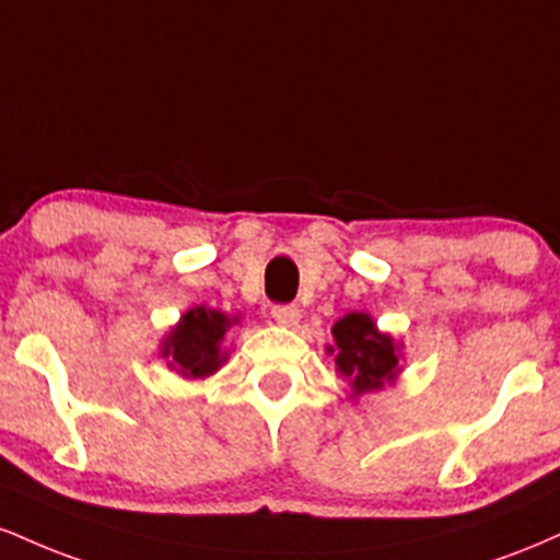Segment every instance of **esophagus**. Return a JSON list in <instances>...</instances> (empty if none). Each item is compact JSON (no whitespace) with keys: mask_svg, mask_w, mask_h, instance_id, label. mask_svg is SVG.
I'll return each instance as SVG.
<instances>
[{"mask_svg":"<svg viewBox=\"0 0 560 560\" xmlns=\"http://www.w3.org/2000/svg\"><path fill=\"white\" fill-rule=\"evenodd\" d=\"M271 316H273V320L276 324H281V326H294L300 320V307L298 305H273L271 307Z\"/></svg>","mask_w":560,"mask_h":560,"instance_id":"obj_1","label":"esophagus"}]
</instances>
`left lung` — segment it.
<instances>
[{"mask_svg":"<svg viewBox=\"0 0 560 560\" xmlns=\"http://www.w3.org/2000/svg\"><path fill=\"white\" fill-rule=\"evenodd\" d=\"M334 342L329 347L337 361V371L352 382L355 395L384 387V382L395 378L397 355L392 337L378 334L374 320L365 313H350L334 324Z\"/></svg>","mask_w":560,"mask_h":560,"instance_id":"1","label":"left lung"}]
</instances>
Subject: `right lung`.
<instances>
[{"instance_id":"obj_1","label":"right lung","mask_w":560,"mask_h":560,"mask_svg":"<svg viewBox=\"0 0 560 560\" xmlns=\"http://www.w3.org/2000/svg\"><path fill=\"white\" fill-rule=\"evenodd\" d=\"M229 326L231 320L223 313L205 311V307L186 313L163 347V355L171 358V369L191 378L213 374L226 361L221 355V339Z\"/></svg>"}]
</instances>
